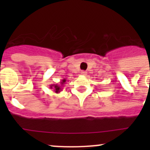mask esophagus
Returning <instances> with one entry per match:
<instances>
[{
  "label": "esophagus",
  "mask_w": 150,
  "mask_h": 150,
  "mask_svg": "<svg viewBox=\"0 0 150 150\" xmlns=\"http://www.w3.org/2000/svg\"><path fill=\"white\" fill-rule=\"evenodd\" d=\"M81 75H86L87 72H86V71H82V72H81Z\"/></svg>",
  "instance_id": "obj_1"
}]
</instances>
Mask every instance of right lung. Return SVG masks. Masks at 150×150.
Here are the masks:
<instances>
[{
    "label": "right lung",
    "mask_w": 150,
    "mask_h": 150,
    "mask_svg": "<svg viewBox=\"0 0 150 150\" xmlns=\"http://www.w3.org/2000/svg\"><path fill=\"white\" fill-rule=\"evenodd\" d=\"M65 82L66 80L63 79L62 81L59 83V84H51V86H50V88H51V89H54V91L56 93H59V92L62 91V90L63 87H64V85L65 84Z\"/></svg>",
    "instance_id": "1"
}]
</instances>
